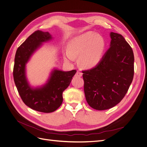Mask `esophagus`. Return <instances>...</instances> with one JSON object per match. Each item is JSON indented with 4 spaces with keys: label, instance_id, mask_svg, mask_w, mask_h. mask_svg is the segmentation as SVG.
I'll return each mask as SVG.
<instances>
[{
    "label": "esophagus",
    "instance_id": "34e87169",
    "mask_svg": "<svg viewBox=\"0 0 147 147\" xmlns=\"http://www.w3.org/2000/svg\"><path fill=\"white\" fill-rule=\"evenodd\" d=\"M82 75H83L82 72H80V71H77V73H76V74H75V76H76V77H82Z\"/></svg>",
    "mask_w": 147,
    "mask_h": 147
}]
</instances>
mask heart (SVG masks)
<instances>
[{
  "mask_svg": "<svg viewBox=\"0 0 147 147\" xmlns=\"http://www.w3.org/2000/svg\"><path fill=\"white\" fill-rule=\"evenodd\" d=\"M105 47V40L101 35L86 32L71 40L63 57L65 61L72 62L75 57L79 56V63L83 67L91 69L100 63Z\"/></svg>",
  "mask_w": 147,
  "mask_h": 147,
  "instance_id": "1",
  "label": "heart"
}]
</instances>
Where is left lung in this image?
<instances>
[{"mask_svg":"<svg viewBox=\"0 0 147 147\" xmlns=\"http://www.w3.org/2000/svg\"><path fill=\"white\" fill-rule=\"evenodd\" d=\"M109 50L100 63L83 70L86 100L92 109L104 110L119 103L134 77V56L132 49L121 34H110Z\"/></svg>","mask_w":147,"mask_h":147,"instance_id":"left-lung-1","label":"left lung"}]
</instances>
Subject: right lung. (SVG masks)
I'll return each instance as SVG.
<instances>
[{"instance_id": "right-lung-1", "label": "right lung", "mask_w": 147, "mask_h": 147, "mask_svg": "<svg viewBox=\"0 0 147 147\" xmlns=\"http://www.w3.org/2000/svg\"><path fill=\"white\" fill-rule=\"evenodd\" d=\"M53 38L48 32L37 30L17 49L13 67V78L24 103L29 107L43 113L53 112L63 103V92L72 81L76 70L65 71L55 69L44 85L31 86L26 74V65L42 43Z\"/></svg>"}]
</instances>
